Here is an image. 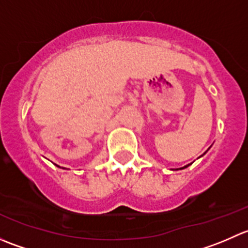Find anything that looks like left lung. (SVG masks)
Here are the masks:
<instances>
[{"label": "left lung", "mask_w": 248, "mask_h": 248, "mask_svg": "<svg viewBox=\"0 0 248 248\" xmlns=\"http://www.w3.org/2000/svg\"><path fill=\"white\" fill-rule=\"evenodd\" d=\"M209 149H210V147H209ZM209 149H207V150H209ZM206 152H207V151H205V154H206ZM205 154H202V155H205ZM202 155L201 157H202ZM191 164H192V163H191ZM191 164H187V166L182 167V168H179V169H172V170H181V169H185V168H187V167H188V166H191Z\"/></svg>", "instance_id": "1"}]
</instances>
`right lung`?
<instances>
[{"instance_id": "right-lung-1", "label": "right lung", "mask_w": 248, "mask_h": 248, "mask_svg": "<svg viewBox=\"0 0 248 248\" xmlns=\"http://www.w3.org/2000/svg\"><path fill=\"white\" fill-rule=\"evenodd\" d=\"M55 166H56V167H59V168H61V167H60V166H57V164H55ZM64 169V168H63Z\"/></svg>"}]
</instances>
